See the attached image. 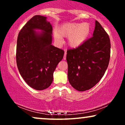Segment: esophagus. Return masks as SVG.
<instances>
[{
    "mask_svg": "<svg viewBox=\"0 0 125 125\" xmlns=\"http://www.w3.org/2000/svg\"><path fill=\"white\" fill-rule=\"evenodd\" d=\"M66 54H67L66 51H65V52H64V56H63V59H64V60H66Z\"/></svg>",
    "mask_w": 125,
    "mask_h": 125,
    "instance_id": "obj_1",
    "label": "esophagus"
}]
</instances>
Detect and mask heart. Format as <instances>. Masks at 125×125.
<instances>
[{
	"mask_svg": "<svg viewBox=\"0 0 125 125\" xmlns=\"http://www.w3.org/2000/svg\"><path fill=\"white\" fill-rule=\"evenodd\" d=\"M58 31L59 34L57 32L54 33L56 41H62L61 35L69 37V45L72 48H76L81 46L87 40L90 32V25L87 23H66L60 27Z\"/></svg>",
	"mask_w": 125,
	"mask_h": 125,
	"instance_id": "b5f03b06",
	"label": "heart"
}]
</instances>
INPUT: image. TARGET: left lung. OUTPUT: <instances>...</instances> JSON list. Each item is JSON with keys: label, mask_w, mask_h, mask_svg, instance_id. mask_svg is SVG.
Segmentation results:
<instances>
[{"label": "left lung", "mask_w": 125, "mask_h": 125, "mask_svg": "<svg viewBox=\"0 0 125 125\" xmlns=\"http://www.w3.org/2000/svg\"><path fill=\"white\" fill-rule=\"evenodd\" d=\"M110 57V41L101 25L95 21L93 36L76 48L67 51L68 80L73 88L85 91L104 76Z\"/></svg>", "instance_id": "obj_1"}]
</instances>
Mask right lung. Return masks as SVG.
<instances>
[{
    "mask_svg": "<svg viewBox=\"0 0 125 125\" xmlns=\"http://www.w3.org/2000/svg\"><path fill=\"white\" fill-rule=\"evenodd\" d=\"M42 30L38 34L34 30ZM52 26L46 17L36 15L19 31L17 39L16 63L20 74L29 86L45 89L53 82L56 67L64 51L52 44Z\"/></svg>",
    "mask_w": 125,
    "mask_h": 125,
    "instance_id": "right-lung-1",
    "label": "right lung"
}]
</instances>
